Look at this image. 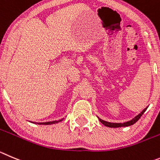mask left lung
<instances>
[{"label": "left lung", "instance_id": "8db88e82", "mask_svg": "<svg viewBox=\"0 0 160 160\" xmlns=\"http://www.w3.org/2000/svg\"><path fill=\"white\" fill-rule=\"evenodd\" d=\"M148 107H146V108H144V110H142V111L140 113V114H138V115L136 116L134 118H132V120L130 121H128V122H124V123H114V122H107V121H104L102 120V119L99 118H98V120L100 121V122L102 124H103L105 126H107V127H110V128H119V127H126V126H129V125H133V124H135L136 122H137V121L139 120V119L141 118V116L143 115V114H144V112L146 111V110H147Z\"/></svg>", "mask_w": 160, "mask_h": 160}]
</instances>
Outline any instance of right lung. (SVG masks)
Masks as SVG:
<instances>
[{"instance_id":"add662e5","label":"right lung","mask_w":160,"mask_h":160,"mask_svg":"<svg viewBox=\"0 0 160 160\" xmlns=\"http://www.w3.org/2000/svg\"><path fill=\"white\" fill-rule=\"evenodd\" d=\"M62 120H64V118L60 119V120L58 121H53V122H32V123L35 124H38V125H52V124H55V123H58V122H62Z\"/></svg>"}]
</instances>
